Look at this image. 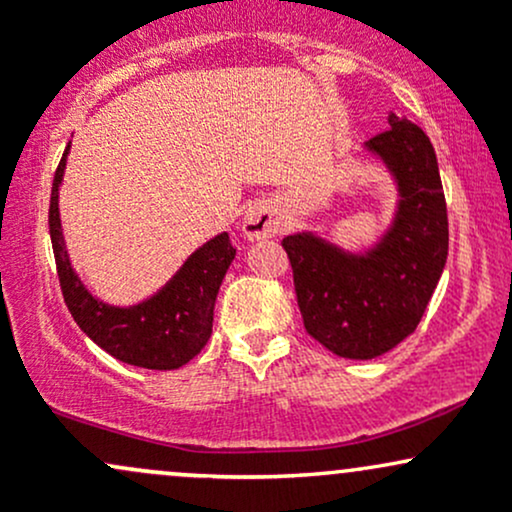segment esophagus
Here are the masks:
<instances>
[{"label": "esophagus", "mask_w": 512, "mask_h": 512, "mask_svg": "<svg viewBox=\"0 0 512 512\" xmlns=\"http://www.w3.org/2000/svg\"><path fill=\"white\" fill-rule=\"evenodd\" d=\"M279 214L272 204L267 202H255L250 204L248 211H245V219H243V233L248 240H264V238H272L279 233Z\"/></svg>", "instance_id": "1"}]
</instances>
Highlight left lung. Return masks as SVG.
Masks as SVG:
<instances>
[{
    "instance_id": "left-lung-1",
    "label": "left lung",
    "mask_w": 512,
    "mask_h": 512,
    "mask_svg": "<svg viewBox=\"0 0 512 512\" xmlns=\"http://www.w3.org/2000/svg\"><path fill=\"white\" fill-rule=\"evenodd\" d=\"M399 187L395 223L366 255L313 233L281 240L293 269L305 332L332 354L375 358L407 339L424 317L448 260V209L436 151L424 129L390 115L368 139Z\"/></svg>"
}]
</instances>
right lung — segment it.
Returning <instances> with one entry per match:
<instances>
[{
    "label": "right lung",
    "mask_w": 512,
    "mask_h": 512,
    "mask_svg": "<svg viewBox=\"0 0 512 512\" xmlns=\"http://www.w3.org/2000/svg\"><path fill=\"white\" fill-rule=\"evenodd\" d=\"M67 151L55 170L50 192V238L55 252L62 296L76 325L103 351L129 366L175 370L192 361L211 337L214 303L219 286L231 267L236 248L228 233L211 238L192 252L180 272L149 301L132 308H115L93 298L74 274L62 238L60 182L67 166Z\"/></svg>",
    "instance_id": "obj_1"
}]
</instances>
